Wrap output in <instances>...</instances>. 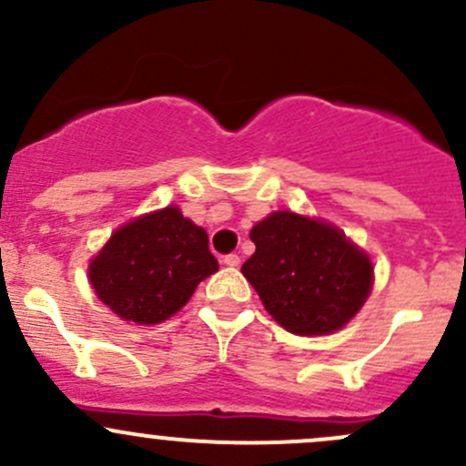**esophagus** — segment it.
<instances>
[{
  "mask_svg": "<svg viewBox=\"0 0 466 466\" xmlns=\"http://www.w3.org/2000/svg\"><path fill=\"white\" fill-rule=\"evenodd\" d=\"M223 263L229 268H237V266H241V257H238V254H225Z\"/></svg>",
  "mask_w": 466,
  "mask_h": 466,
  "instance_id": "esophagus-1",
  "label": "esophagus"
}]
</instances>
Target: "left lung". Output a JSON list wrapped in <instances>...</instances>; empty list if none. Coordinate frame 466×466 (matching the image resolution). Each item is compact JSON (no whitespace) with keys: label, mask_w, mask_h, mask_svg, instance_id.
<instances>
[{"label":"left lung","mask_w":466,"mask_h":466,"mask_svg":"<svg viewBox=\"0 0 466 466\" xmlns=\"http://www.w3.org/2000/svg\"><path fill=\"white\" fill-rule=\"evenodd\" d=\"M249 238L257 249L243 263V277L288 332L330 335L370 295V257L326 220L272 212L254 225Z\"/></svg>","instance_id":"1"}]
</instances>
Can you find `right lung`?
Segmentation results:
<instances>
[{"instance_id": "1", "label": "right lung", "mask_w": 466, "mask_h": 466, "mask_svg": "<svg viewBox=\"0 0 466 466\" xmlns=\"http://www.w3.org/2000/svg\"><path fill=\"white\" fill-rule=\"evenodd\" d=\"M208 243V232L178 208L158 209L111 234L89 263V281L97 299L120 319L160 323L218 270Z\"/></svg>"}]
</instances>
